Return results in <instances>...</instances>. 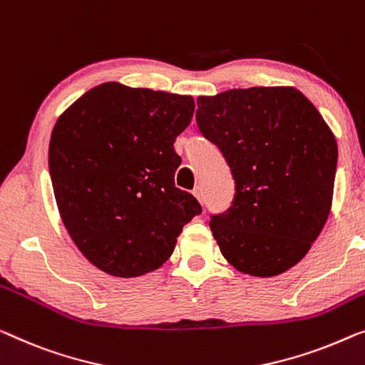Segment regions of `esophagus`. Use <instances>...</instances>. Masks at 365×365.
<instances>
[{"mask_svg":"<svg viewBox=\"0 0 365 365\" xmlns=\"http://www.w3.org/2000/svg\"><path fill=\"white\" fill-rule=\"evenodd\" d=\"M193 195H195V197H197V200L200 201V203H203V201H205V197H203V188H201V187H197V188L193 190Z\"/></svg>","mask_w":365,"mask_h":365,"instance_id":"34e87169","label":"esophagus"}]
</instances>
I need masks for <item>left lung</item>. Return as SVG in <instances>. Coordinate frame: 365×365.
I'll return each mask as SVG.
<instances>
[{
  "label": "left lung",
  "instance_id": "obj_1",
  "mask_svg": "<svg viewBox=\"0 0 365 365\" xmlns=\"http://www.w3.org/2000/svg\"><path fill=\"white\" fill-rule=\"evenodd\" d=\"M197 123L231 167L236 197L210 227L227 264L275 277L308 254L333 205L338 144L300 90L252 86L198 96Z\"/></svg>",
  "mask_w": 365,
  "mask_h": 365
}]
</instances>
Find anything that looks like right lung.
Listing matches in <instances>:
<instances>
[{
  "mask_svg": "<svg viewBox=\"0 0 365 365\" xmlns=\"http://www.w3.org/2000/svg\"><path fill=\"white\" fill-rule=\"evenodd\" d=\"M195 101L106 81L81 95L53 126L48 170L63 226L90 264L119 279L167 262L183 226L201 213L175 187L177 135Z\"/></svg>",
  "mask_w": 365,
  "mask_h": 365,
  "instance_id": "right-lung-1",
  "label": "right lung"
}]
</instances>
